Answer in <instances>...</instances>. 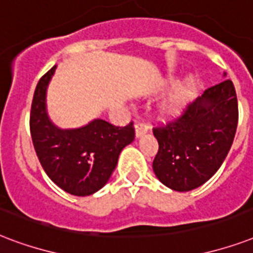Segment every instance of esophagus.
Segmentation results:
<instances>
[{
    "mask_svg": "<svg viewBox=\"0 0 253 253\" xmlns=\"http://www.w3.org/2000/svg\"><path fill=\"white\" fill-rule=\"evenodd\" d=\"M148 131V125L146 122H136L135 125V135L136 138H139L142 135H144Z\"/></svg>",
    "mask_w": 253,
    "mask_h": 253,
    "instance_id": "esophagus-1",
    "label": "esophagus"
}]
</instances>
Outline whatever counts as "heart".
Returning <instances> with one entry per match:
<instances>
[{
	"label": "heart",
	"mask_w": 253,
	"mask_h": 253,
	"mask_svg": "<svg viewBox=\"0 0 253 253\" xmlns=\"http://www.w3.org/2000/svg\"><path fill=\"white\" fill-rule=\"evenodd\" d=\"M191 88H192V80L191 78H186L182 82H179L173 88V91L171 92V95L169 96V99L166 101L165 105L162 106V114L166 117H172L175 114H178L179 110L182 109L188 99Z\"/></svg>",
	"instance_id": "heart-1"
}]
</instances>
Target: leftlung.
Listing matches in <instances>:
<instances>
[{"label": "left lung", "mask_w": 253, "mask_h": 253, "mask_svg": "<svg viewBox=\"0 0 253 253\" xmlns=\"http://www.w3.org/2000/svg\"><path fill=\"white\" fill-rule=\"evenodd\" d=\"M238 121L234 84L227 80L207 88L178 118L152 128L159 144L152 162L157 178L180 192L202 186L224 162Z\"/></svg>", "instance_id": "obj_1"}]
</instances>
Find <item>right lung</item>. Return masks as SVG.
Instances as JSON below:
<instances>
[{"label": "right lung", "mask_w": 253, "mask_h": 253, "mask_svg": "<svg viewBox=\"0 0 253 253\" xmlns=\"http://www.w3.org/2000/svg\"><path fill=\"white\" fill-rule=\"evenodd\" d=\"M55 66L42 75L30 110V134L37 157L51 180L71 195H91L105 186L123 147L135 138L132 122L114 126L95 119L77 130H61L46 114V87Z\"/></svg>", "instance_id": "add662e5"}]
</instances>
